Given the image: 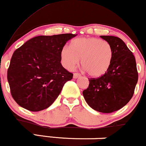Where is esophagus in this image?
I'll list each match as a JSON object with an SVG mask.
<instances>
[{"instance_id": "34e87169", "label": "esophagus", "mask_w": 146, "mask_h": 146, "mask_svg": "<svg viewBox=\"0 0 146 146\" xmlns=\"http://www.w3.org/2000/svg\"><path fill=\"white\" fill-rule=\"evenodd\" d=\"M80 76H81V75H80V73H75L74 74H73V78H74V79H77V78H80Z\"/></svg>"}]
</instances>
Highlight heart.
Wrapping results in <instances>:
<instances>
[{"instance_id": "1", "label": "heart", "mask_w": 146, "mask_h": 146, "mask_svg": "<svg viewBox=\"0 0 146 146\" xmlns=\"http://www.w3.org/2000/svg\"><path fill=\"white\" fill-rule=\"evenodd\" d=\"M113 49L108 42L95 38H80L72 41L60 51L62 66L73 70L80 63L92 77H100L109 69L113 61Z\"/></svg>"}]
</instances>
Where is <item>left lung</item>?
I'll list each match as a JSON object with an SVG mask.
<instances>
[{"instance_id":"1","label":"left lung","mask_w":146,"mask_h":146,"mask_svg":"<svg viewBox=\"0 0 146 146\" xmlns=\"http://www.w3.org/2000/svg\"><path fill=\"white\" fill-rule=\"evenodd\" d=\"M113 49V61L108 71L98 78L89 80L83 91L90 107L103 113L121 109L131 100L138 81L136 60L124 42L118 37L101 36Z\"/></svg>"}]
</instances>
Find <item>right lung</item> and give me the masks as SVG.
Here are the masks:
<instances>
[{
	"label": "right lung",
	"instance_id": "1",
	"mask_svg": "<svg viewBox=\"0 0 146 146\" xmlns=\"http://www.w3.org/2000/svg\"><path fill=\"white\" fill-rule=\"evenodd\" d=\"M76 36H36L14 52L7 80L11 96L18 105L37 112L54 102L73 75L62 66L60 51L66 42Z\"/></svg>",
	"mask_w": 146,
	"mask_h": 146
}]
</instances>
